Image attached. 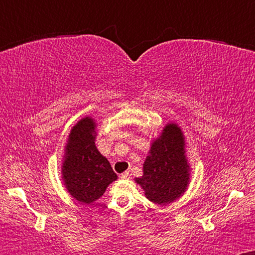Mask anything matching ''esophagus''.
I'll return each instance as SVG.
<instances>
[{
    "label": "esophagus",
    "instance_id": "34e87169",
    "mask_svg": "<svg viewBox=\"0 0 255 255\" xmlns=\"http://www.w3.org/2000/svg\"><path fill=\"white\" fill-rule=\"evenodd\" d=\"M121 178H122V179H128V178H130V173H128V172H124V173H122V174H121Z\"/></svg>",
    "mask_w": 255,
    "mask_h": 255
}]
</instances>
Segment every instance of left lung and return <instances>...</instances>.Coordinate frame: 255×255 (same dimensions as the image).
<instances>
[{"label":"left lung","instance_id":"obj_1","mask_svg":"<svg viewBox=\"0 0 255 255\" xmlns=\"http://www.w3.org/2000/svg\"><path fill=\"white\" fill-rule=\"evenodd\" d=\"M184 137L180 128L168 124L152 143L150 155L143 164V176L136 179L146 198L166 204L179 198L188 184V164L185 158Z\"/></svg>","mask_w":255,"mask_h":255}]
</instances>
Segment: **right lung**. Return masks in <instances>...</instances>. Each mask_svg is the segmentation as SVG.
Masks as SVG:
<instances>
[{"instance_id":"1","label":"right lung","mask_w":255,"mask_h":255,"mask_svg":"<svg viewBox=\"0 0 255 255\" xmlns=\"http://www.w3.org/2000/svg\"><path fill=\"white\" fill-rule=\"evenodd\" d=\"M95 123L89 117L81 119L69 134L63 179L71 196L91 204L103 196L117 174L106 157L98 151L92 132Z\"/></svg>"}]
</instances>
